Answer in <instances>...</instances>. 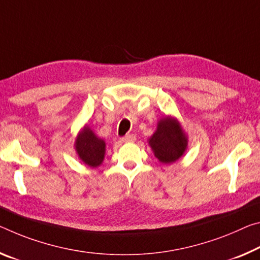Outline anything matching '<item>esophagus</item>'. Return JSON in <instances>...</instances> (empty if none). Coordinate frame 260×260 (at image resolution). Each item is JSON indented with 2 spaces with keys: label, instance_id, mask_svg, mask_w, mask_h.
Listing matches in <instances>:
<instances>
[{
  "label": "esophagus",
  "instance_id": "obj_1",
  "mask_svg": "<svg viewBox=\"0 0 260 260\" xmlns=\"http://www.w3.org/2000/svg\"><path fill=\"white\" fill-rule=\"evenodd\" d=\"M135 140H137V138H135V135L128 134V135H126V137H123V138L121 139V141H122V142H134Z\"/></svg>",
  "mask_w": 260,
  "mask_h": 260
}]
</instances>
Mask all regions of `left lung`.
<instances>
[{
    "label": "left lung",
    "instance_id": "1",
    "mask_svg": "<svg viewBox=\"0 0 260 260\" xmlns=\"http://www.w3.org/2000/svg\"><path fill=\"white\" fill-rule=\"evenodd\" d=\"M187 137L178 120L164 117L157 122V129L149 139V146L160 163L170 164L184 155L187 148Z\"/></svg>",
    "mask_w": 260,
    "mask_h": 260
}]
</instances>
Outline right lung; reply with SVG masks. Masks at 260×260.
<instances>
[{"label": "right lung", "instance_id": "add662e5", "mask_svg": "<svg viewBox=\"0 0 260 260\" xmlns=\"http://www.w3.org/2000/svg\"><path fill=\"white\" fill-rule=\"evenodd\" d=\"M75 150L84 164L91 168H97L104 160L105 141L98 138L89 126H85L77 135Z\"/></svg>", "mask_w": 260, "mask_h": 260}]
</instances>
